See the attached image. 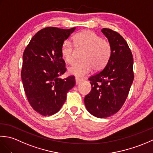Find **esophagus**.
<instances>
[{
	"mask_svg": "<svg viewBox=\"0 0 153 153\" xmlns=\"http://www.w3.org/2000/svg\"><path fill=\"white\" fill-rule=\"evenodd\" d=\"M83 81V79L82 78H79V77H76V84H79Z\"/></svg>",
	"mask_w": 153,
	"mask_h": 153,
	"instance_id": "obj_1",
	"label": "esophagus"
}]
</instances>
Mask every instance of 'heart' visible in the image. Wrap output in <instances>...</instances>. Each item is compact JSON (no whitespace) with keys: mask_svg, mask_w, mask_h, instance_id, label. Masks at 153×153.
<instances>
[{"mask_svg":"<svg viewBox=\"0 0 153 153\" xmlns=\"http://www.w3.org/2000/svg\"><path fill=\"white\" fill-rule=\"evenodd\" d=\"M77 49H82L80 61L74 62L68 68V73L77 77H83L93 70H102L106 66L112 54V46L108 41L89 30L76 34L73 37ZM60 54L68 64L74 61L75 48L70 42L65 41L60 47Z\"/></svg>","mask_w":153,"mask_h":153,"instance_id":"heart-1","label":"heart"}]
</instances>
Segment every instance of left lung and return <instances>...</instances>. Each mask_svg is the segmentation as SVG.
<instances>
[{
	"mask_svg": "<svg viewBox=\"0 0 153 153\" xmlns=\"http://www.w3.org/2000/svg\"><path fill=\"white\" fill-rule=\"evenodd\" d=\"M101 31L111 44L112 54L104 69L89 78L92 89L84 99L89 112L100 118L119 111L134 79V58L126 40L110 29Z\"/></svg>",
	"mask_w": 153,
	"mask_h": 153,
	"instance_id": "1",
	"label": "left lung"
}]
</instances>
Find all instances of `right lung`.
Returning <instances> with one entry per match:
<instances>
[{"mask_svg": "<svg viewBox=\"0 0 153 153\" xmlns=\"http://www.w3.org/2000/svg\"><path fill=\"white\" fill-rule=\"evenodd\" d=\"M75 29H42L32 37L23 54L21 77L24 91L31 106L43 116L59 111L68 92L76 84L74 76L59 77L66 71L61 45Z\"/></svg>", "mask_w": 153, "mask_h": 153, "instance_id": "add662e5", "label": "right lung"}]
</instances>
